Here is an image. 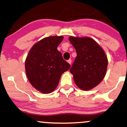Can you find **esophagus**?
Wrapping results in <instances>:
<instances>
[{
  "mask_svg": "<svg viewBox=\"0 0 127 127\" xmlns=\"http://www.w3.org/2000/svg\"><path fill=\"white\" fill-rule=\"evenodd\" d=\"M67 62H68V63L70 64H71V59H69V60H67Z\"/></svg>",
  "mask_w": 127,
  "mask_h": 127,
  "instance_id": "34e87169",
  "label": "esophagus"
}]
</instances>
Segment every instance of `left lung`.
Wrapping results in <instances>:
<instances>
[{
	"label": "left lung",
	"instance_id": "1",
	"mask_svg": "<svg viewBox=\"0 0 127 127\" xmlns=\"http://www.w3.org/2000/svg\"><path fill=\"white\" fill-rule=\"evenodd\" d=\"M69 40L75 48L77 57L70 71L80 89L89 90L104 79L108 60L99 44L90 37L70 36Z\"/></svg>",
	"mask_w": 127,
	"mask_h": 127
}]
</instances>
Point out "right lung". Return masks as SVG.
<instances>
[{
  "label": "right lung",
  "instance_id": "add662e5",
  "mask_svg": "<svg viewBox=\"0 0 127 127\" xmlns=\"http://www.w3.org/2000/svg\"><path fill=\"white\" fill-rule=\"evenodd\" d=\"M63 40L62 36L43 38L32 47L26 59V73L29 81L33 87L44 94L55 90L61 75L70 67L57 49Z\"/></svg>",
  "mask_w": 127,
  "mask_h": 127
}]
</instances>
